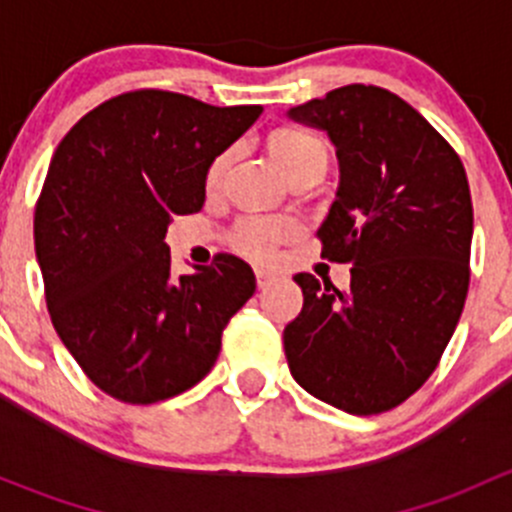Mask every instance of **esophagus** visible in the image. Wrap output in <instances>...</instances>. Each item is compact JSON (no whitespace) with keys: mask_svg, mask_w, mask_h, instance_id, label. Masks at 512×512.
<instances>
[{"mask_svg":"<svg viewBox=\"0 0 512 512\" xmlns=\"http://www.w3.org/2000/svg\"><path fill=\"white\" fill-rule=\"evenodd\" d=\"M255 277H257V287H260V289L270 287L272 282H275V275H272V272H267V270H255Z\"/></svg>","mask_w":512,"mask_h":512,"instance_id":"esophagus-1","label":"esophagus"}]
</instances>
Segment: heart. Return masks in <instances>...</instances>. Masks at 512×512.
<instances>
[{
  "mask_svg": "<svg viewBox=\"0 0 512 512\" xmlns=\"http://www.w3.org/2000/svg\"><path fill=\"white\" fill-rule=\"evenodd\" d=\"M270 151L289 178L297 175L299 170L312 168V165H327V148H324V143L314 133L304 131V128H277L270 136ZM232 156H235V148H227V151L213 158L208 175H205V183H208L210 190L220 188L227 168L232 163ZM297 232V220L285 218V215H245L232 227L230 242L245 257L265 262L275 255V247L282 240L297 235Z\"/></svg>",
  "mask_w": 512,
  "mask_h": 512,
  "instance_id": "1",
  "label": "heart"
}]
</instances>
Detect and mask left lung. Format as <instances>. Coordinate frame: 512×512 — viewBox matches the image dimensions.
Returning a JSON list of instances; mask_svg holds the SVG:
<instances>
[{"mask_svg":"<svg viewBox=\"0 0 512 512\" xmlns=\"http://www.w3.org/2000/svg\"><path fill=\"white\" fill-rule=\"evenodd\" d=\"M337 146L342 183L317 230L352 282L299 272L304 304L285 327L289 371L317 399L371 416L404 404L441 361L471 282L473 203L451 143L414 106L349 84L292 108Z\"/></svg>","mask_w":512,"mask_h":512,"instance_id":"8db88e82","label":"left lung"}]
</instances>
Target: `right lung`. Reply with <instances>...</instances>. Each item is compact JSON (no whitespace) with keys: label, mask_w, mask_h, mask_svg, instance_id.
<instances>
[{"label":"right lung","mask_w":512,"mask_h":512,"mask_svg":"<svg viewBox=\"0 0 512 512\" xmlns=\"http://www.w3.org/2000/svg\"><path fill=\"white\" fill-rule=\"evenodd\" d=\"M260 113L138 89L103 101L61 138L36 200V260L51 324L103 394L156 404L218 361L255 275L220 252L173 277L163 237L173 215L203 208L210 163Z\"/></svg>","instance_id":"right-lung-1"}]
</instances>
